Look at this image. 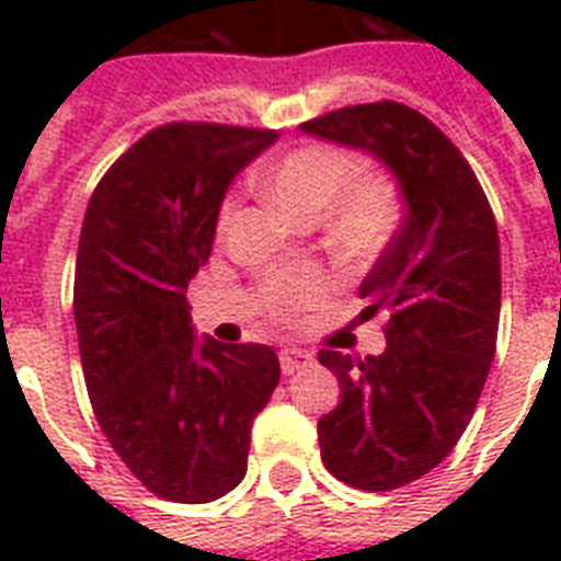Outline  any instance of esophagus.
I'll list each match as a JSON object with an SVG mask.
<instances>
[{
  "label": "esophagus",
  "mask_w": 561,
  "mask_h": 561,
  "mask_svg": "<svg viewBox=\"0 0 561 561\" xmlns=\"http://www.w3.org/2000/svg\"><path fill=\"white\" fill-rule=\"evenodd\" d=\"M311 364V355L302 350H282L279 352V367L285 375H294L299 369H306Z\"/></svg>",
  "instance_id": "esophagus-1"
}]
</instances>
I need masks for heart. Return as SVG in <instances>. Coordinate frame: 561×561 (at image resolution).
Segmentation results:
<instances>
[{
	"label": "heart",
	"instance_id": "heart-1",
	"mask_svg": "<svg viewBox=\"0 0 561 561\" xmlns=\"http://www.w3.org/2000/svg\"><path fill=\"white\" fill-rule=\"evenodd\" d=\"M358 162L350 153L329 145H299L267 165L259 186L267 201L285 215L311 220L329 206L325 227L337 250L346 255H369L383 244L396 220L392 188L375 174H358ZM320 290V279L311 273L273 279L267 285V308L276 317H290L308 306Z\"/></svg>",
	"mask_w": 561,
	"mask_h": 561
}]
</instances>
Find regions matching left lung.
Here are the masks:
<instances>
[{
  "instance_id": "8db88e82",
  "label": "left lung",
  "mask_w": 561,
  "mask_h": 561,
  "mask_svg": "<svg viewBox=\"0 0 561 561\" xmlns=\"http://www.w3.org/2000/svg\"><path fill=\"white\" fill-rule=\"evenodd\" d=\"M302 130L373 153L404 220L360 282L364 314L387 311V350H320L341 404L317 422L334 478L367 492L413 483L451 454L478 408L501 317L497 224L474 171L439 127L399 101L332 110Z\"/></svg>"
}]
</instances>
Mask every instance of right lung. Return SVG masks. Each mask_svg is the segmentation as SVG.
Listing matches in <instances>:
<instances>
[{
    "instance_id": "obj_1",
    "label": "right lung",
    "mask_w": 561,
    "mask_h": 561,
    "mask_svg": "<svg viewBox=\"0 0 561 561\" xmlns=\"http://www.w3.org/2000/svg\"><path fill=\"white\" fill-rule=\"evenodd\" d=\"M276 136L209 122L153 127L110 165L83 215V381L113 451L165 501L209 504L244 480L250 427L279 383L271 346L194 341L186 302L229 183Z\"/></svg>"
}]
</instances>
